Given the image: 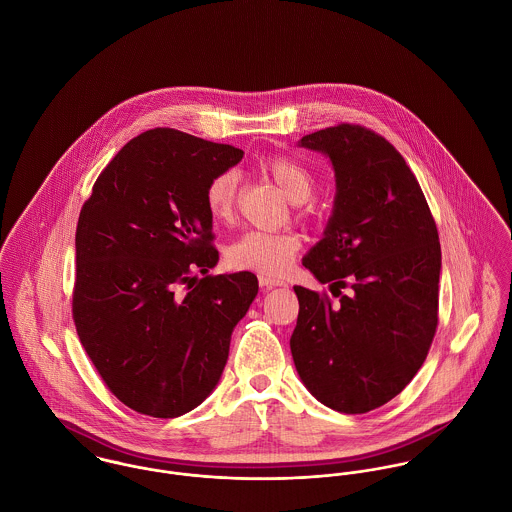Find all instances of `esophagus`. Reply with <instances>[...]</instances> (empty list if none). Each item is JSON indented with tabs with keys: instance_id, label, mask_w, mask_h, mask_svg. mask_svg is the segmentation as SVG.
<instances>
[{
	"instance_id": "esophagus-1",
	"label": "esophagus",
	"mask_w": 512,
	"mask_h": 512,
	"mask_svg": "<svg viewBox=\"0 0 512 512\" xmlns=\"http://www.w3.org/2000/svg\"><path fill=\"white\" fill-rule=\"evenodd\" d=\"M258 282H260V286H262V288H276V286H286V282H282V280H278V278H270V276H264V274H260V276H258Z\"/></svg>"
}]
</instances>
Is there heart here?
I'll list each match as a JSON object with an SVG mask.
<instances>
[{
  "mask_svg": "<svg viewBox=\"0 0 512 512\" xmlns=\"http://www.w3.org/2000/svg\"><path fill=\"white\" fill-rule=\"evenodd\" d=\"M262 171L290 197L299 215L309 217L315 211L313 191L315 177L311 169L286 153L268 155ZM238 179L232 171L217 173L205 189V205L209 215L219 222H228L236 211ZM301 248V236L295 232L248 230L238 236L226 250V260L236 270H250L270 278L282 276Z\"/></svg>",
  "mask_w": 512,
  "mask_h": 512,
  "instance_id": "1",
  "label": "heart"
}]
</instances>
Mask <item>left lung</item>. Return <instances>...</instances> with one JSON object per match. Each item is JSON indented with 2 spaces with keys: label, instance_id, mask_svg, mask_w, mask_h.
Segmentation results:
<instances>
[{
  "label": "left lung",
  "instance_id": "left-lung-1",
  "mask_svg": "<svg viewBox=\"0 0 512 512\" xmlns=\"http://www.w3.org/2000/svg\"><path fill=\"white\" fill-rule=\"evenodd\" d=\"M299 144L327 153L335 167L333 217L303 266L331 284L339 301L293 286L299 299L293 363L319 402L366 414L410 384L432 347L438 226L416 175L380 134L337 124Z\"/></svg>",
  "mask_w": 512,
  "mask_h": 512
}]
</instances>
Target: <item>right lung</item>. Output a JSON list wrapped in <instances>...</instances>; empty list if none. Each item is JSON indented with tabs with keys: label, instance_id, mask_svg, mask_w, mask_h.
Masks as SVG:
<instances>
[{
	"label": "right lung",
	"instance_id": "right-lung-1",
	"mask_svg": "<svg viewBox=\"0 0 512 512\" xmlns=\"http://www.w3.org/2000/svg\"><path fill=\"white\" fill-rule=\"evenodd\" d=\"M242 155L147 130L102 169L80 209L76 333L108 390L140 414L177 418L213 392L232 329L258 293L252 272L209 274L219 252L205 189Z\"/></svg>",
	"mask_w": 512,
	"mask_h": 512
}]
</instances>
